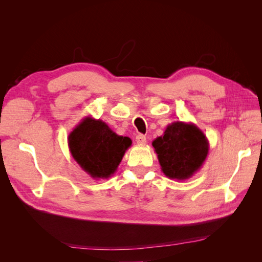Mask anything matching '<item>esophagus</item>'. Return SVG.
Wrapping results in <instances>:
<instances>
[{"instance_id": "1", "label": "esophagus", "mask_w": 262, "mask_h": 262, "mask_svg": "<svg viewBox=\"0 0 262 262\" xmlns=\"http://www.w3.org/2000/svg\"><path fill=\"white\" fill-rule=\"evenodd\" d=\"M136 141L138 144L143 145L146 143V138H145V136H143V134H139V136H137V138H136Z\"/></svg>"}]
</instances>
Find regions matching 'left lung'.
I'll use <instances>...</instances> for the list:
<instances>
[{"label": "left lung", "instance_id": "8db88e82", "mask_svg": "<svg viewBox=\"0 0 262 262\" xmlns=\"http://www.w3.org/2000/svg\"><path fill=\"white\" fill-rule=\"evenodd\" d=\"M152 145L157 154L162 171L176 180L191 178L207 160L209 141L193 123L175 121L167 125L162 137Z\"/></svg>", "mask_w": 262, "mask_h": 262}]
</instances>
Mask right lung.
I'll list each match as a JSON object with an SVG mask.
<instances>
[{
	"label": "right lung",
	"mask_w": 262,
	"mask_h": 262,
	"mask_svg": "<svg viewBox=\"0 0 262 262\" xmlns=\"http://www.w3.org/2000/svg\"><path fill=\"white\" fill-rule=\"evenodd\" d=\"M75 162L94 179L113 176L132 141L115 133L101 120L85 117L68 138Z\"/></svg>",
	"instance_id": "right-lung-1"
}]
</instances>
